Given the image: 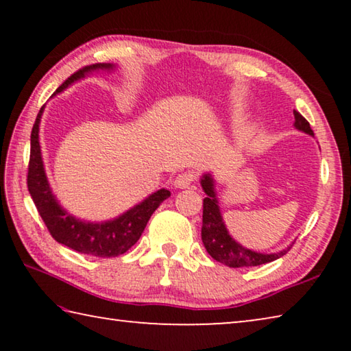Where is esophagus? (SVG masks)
<instances>
[{"mask_svg": "<svg viewBox=\"0 0 351 351\" xmlns=\"http://www.w3.org/2000/svg\"><path fill=\"white\" fill-rule=\"evenodd\" d=\"M195 176L192 173H181L175 178V187L176 189H187L190 184L193 182Z\"/></svg>", "mask_w": 351, "mask_h": 351, "instance_id": "34e87169", "label": "esophagus"}]
</instances>
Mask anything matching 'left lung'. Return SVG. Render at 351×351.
<instances>
[{"label": "left lung", "mask_w": 351, "mask_h": 351, "mask_svg": "<svg viewBox=\"0 0 351 351\" xmlns=\"http://www.w3.org/2000/svg\"><path fill=\"white\" fill-rule=\"evenodd\" d=\"M294 127L299 132L314 136L313 130L306 119L294 110ZM201 187H203L207 197L203 201V228H201V239H203L206 251L209 252L213 260L219 261L229 268H247V266H258L269 263L277 258L283 257L291 246L285 247L278 252H257L252 249L241 246L239 241H235L230 237L228 228H226L224 219L219 210V201L217 197L215 180L210 171H206L201 176Z\"/></svg>", "instance_id": "1"}]
</instances>
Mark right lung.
<instances>
[{
	"label": "right lung",
	"mask_w": 351,
	"mask_h": 351,
	"mask_svg": "<svg viewBox=\"0 0 351 351\" xmlns=\"http://www.w3.org/2000/svg\"><path fill=\"white\" fill-rule=\"evenodd\" d=\"M114 69L116 64L112 63H96L82 68L71 75L66 82H63V85L58 86L52 96L60 94L68 86L73 85L74 82L85 79L88 74L97 73V71H108L110 73V71ZM43 111L45 105L41 106L37 119H35L31 133L27 189L47 230L54 237L56 241L80 254L104 258L125 254L139 240L153 212L161 206L162 201L170 197V192L167 189H159L154 193L148 195L139 204L133 206L132 209L121 213L116 218L106 219V221H86V219L74 217L73 213H69L58 203L57 197L52 193L49 181H47L38 138L40 121Z\"/></svg>",
	"instance_id": "add662e5"
}]
</instances>
